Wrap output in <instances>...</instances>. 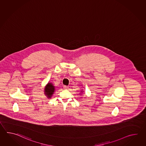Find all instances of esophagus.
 <instances>
[{
	"mask_svg": "<svg viewBox=\"0 0 146 146\" xmlns=\"http://www.w3.org/2000/svg\"><path fill=\"white\" fill-rule=\"evenodd\" d=\"M63 88H64L65 89H68V87L67 86H64Z\"/></svg>",
	"mask_w": 146,
	"mask_h": 146,
	"instance_id": "esophagus-1",
	"label": "esophagus"
}]
</instances>
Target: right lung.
<instances>
[{
    "label": "right lung",
    "instance_id": "add662e5",
    "mask_svg": "<svg viewBox=\"0 0 146 146\" xmlns=\"http://www.w3.org/2000/svg\"><path fill=\"white\" fill-rule=\"evenodd\" d=\"M55 91V87L52 84L48 83L47 84L46 87L45 88V92L48 98H50Z\"/></svg>",
    "mask_w": 146,
    "mask_h": 146
}]
</instances>
